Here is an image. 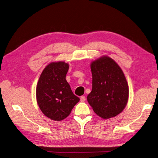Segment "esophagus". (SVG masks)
<instances>
[{"instance_id": "34e87169", "label": "esophagus", "mask_w": 158, "mask_h": 158, "mask_svg": "<svg viewBox=\"0 0 158 158\" xmlns=\"http://www.w3.org/2000/svg\"><path fill=\"white\" fill-rule=\"evenodd\" d=\"M85 101V96H81L80 97V101L84 102Z\"/></svg>"}]
</instances>
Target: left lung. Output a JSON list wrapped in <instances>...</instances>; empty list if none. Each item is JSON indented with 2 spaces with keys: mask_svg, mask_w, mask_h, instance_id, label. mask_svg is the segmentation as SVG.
<instances>
[{
  "mask_svg": "<svg viewBox=\"0 0 158 158\" xmlns=\"http://www.w3.org/2000/svg\"><path fill=\"white\" fill-rule=\"evenodd\" d=\"M92 90L87 100L97 115L109 119L120 114L129 99V86L123 70L108 56L90 64Z\"/></svg>",
  "mask_w": 158,
  "mask_h": 158,
  "instance_id": "left-lung-1",
  "label": "left lung"
}]
</instances>
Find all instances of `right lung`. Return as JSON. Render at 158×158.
Here are the masks:
<instances>
[{
    "instance_id": "right-lung-1",
    "label": "right lung",
    "mask_w": 158,
    "mask_h": 158,
    "mask_svg": "<svg viewBox=\"0 0 158 158\" xmlns=\"http://www.w3.org/2000/svg\"><path fill=\"white\" fill-rule=\"evenodd\" d=\"M69 68V63L63 61L49 63L36 85L37 104L42 113L54 121L66 118L80 101L66 80Z\"/></svg>"
}]
</instances>
